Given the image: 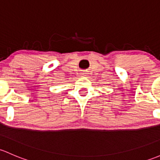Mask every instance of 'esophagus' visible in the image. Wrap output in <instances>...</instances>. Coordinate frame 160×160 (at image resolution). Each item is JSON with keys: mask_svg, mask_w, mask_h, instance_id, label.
Instances as JSON below:
<instances>
[{"mask_svg": "<svg viewBox=\"0 0 160 160\" xmlns=\"http://www.w3.org/2000/svg\"><path fill=\"white\" fill-rule=\"evenodd\" d=\"M82 74H85V73H82Z\"/></svg>", "mask_w": 160, "mask_h": 160, "instance_id": "obj_1", "label": "esophagus"}]
</instances>
